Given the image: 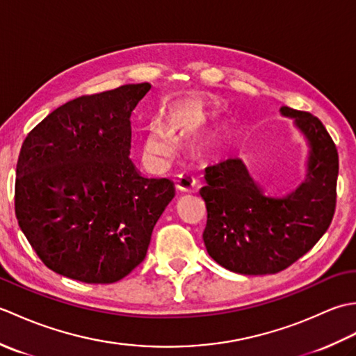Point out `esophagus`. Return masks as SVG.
Returning <instances> with one entry per match:
<instances>
[{"instance_id":"34e87169","label":"esophagus","mask_w":356,"mask_h":356,"mask_svg":"<svg viewBox=\"0 0 356 356\" xmlns=\"http://www.w3.org/2000/svg\"><path fill=\"white\" fill-rule=\"evenodd\" d=\"M195 180L191 176H185V174H180L176 179V188L179 191H184V193H190L195 190Z\"/></svg>"}]
</instances>
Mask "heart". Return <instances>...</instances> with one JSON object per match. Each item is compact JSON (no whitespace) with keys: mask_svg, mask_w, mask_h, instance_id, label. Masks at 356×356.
<instances>
[{"mask_svg":"<svg viewBox=\"0 0 356 356\" xmlns=\"http://www.w3.org/2000/svg\"><path fill=\"white\" fill-rule=\"evenodd\" d=\"M174 131L176 130H174L172 119L168 116H163L161 124H149L142 138L143 156L151 161H162L170 157L174 149Z\"/></svg>","mask_w":356,"mask_h":356,"instance_id":"heart-1","label":"heart"}]
</instances>
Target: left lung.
Returning a JSON list of instances; mask_svg holds the SVG:
<instances>
[{"mask_svg": "<svg viewBox=\"0 0 356 356\" xmlns=\"http://www.w3.org/2000/svg\"><path fill=\"white\" fill-rule=\"evenodd\" d=\"M309 153L306 177L289 194L275 197L251 176L238 157L207 166L200 190L208 222L203 231L208 254L220 266L243 275L275 274L311 251L335 213L338 153L318 118L289 107Z\"/></svg>", "mask_w": 356, "mask_h": 356, "instance_id": "8db88e82", "label": "left lung"}]
</instances>
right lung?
Listing matches in <instances>:
<instances>
[{"label":"right lung","mask_w":356,"mask_h":356,"mask_svg":"<svg viewBox=\"0 0 356 356\" xmlns=\"http://www.w3.org/2000/svg\"><path fill=\"white\" fill-rule=\"evenodd\" d=\"M148 82L81 96L51 111L21 147L15 213L42 263L84 283H115L145 259L172 200L170 179L130 159L131 113Z\"/></svg>","instance_id":"add662e5"}]
</instances>
